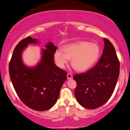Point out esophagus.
<instances>
[{
    "label": "esophagus",
    "mask_w": 130,
    "mask_h": 130,
    "mask_svg": "<svg viewBox=\"0 0 130 130\" xmlns=\"http://www.w3.org/2000/svg\"><path fill=\"white\" fill-rule=\"evenodd\" d=\"M67 78H68V79H69H69H72V78H73V76H72V74L70 73H68L67 74Z\"/></svg>",
    "instance_id": "esophagus-1"
}]
</instances>
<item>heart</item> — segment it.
<instances>
[{"mask_svg": "<svg viewBox=\"0 0 130 130\" xmlns=\"http://www.w3.org/2000/svg\"><path fill=\"white\" fill-rule=\"evenodd\" d=\"M63 53L57 50L54 53V60L59 68H65L69 60L71 65L79 72L88 70L95 64L99 58L100 48L98 43L87 41H79L65 45Z\"/></svg>", "mask_w": 130, "mask_h": 130, "instance_id": "b5f03b06", "label": "heart"}]
</instances>
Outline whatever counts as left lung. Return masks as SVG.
<instances>
[{
    "mask_svg": "<svg viewBox=\"0 0 130 130\" xmlns=\"http://www.w3.org/2000/svg\"><path fill=\"white\" fill-rule=\"evenodd\" d=\"M104 41L102 56L97 64L85 73L73 76L77 83L76 100L88 109H96L109 100L119 75L120 62L115 48L108 39L104 38Z\"/></svg>",
    "mask_w": 130,
    "mask_h": 130,
    "instance_id": "1",
    "label": "left lung"
}]
</instances>
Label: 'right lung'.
Returning a JSON list of instances; mask_svg holds the SVG:
<instances>
[{
  "instance_id": "1",
  "label": "right lung",
  "mask_w": 130,
  "mask_h": 130,
  "mask_svg": "<svg viewBox=\"0 0 130 130\" xmlns=\"http://www.w3.org/2000/svg\"><path fill=\"white\" fill-rule=\"evenodd\" d=\"M38 43V40L31 37L19 42L10 60L9 73L22 102L32 109L44 111L56 104L67 73L55 64L54 54L57 47L52 42L46 45V49H41L40 61L35 67L25 65L22 58L23 50L28 44Z\"/></svg>"
}]
</instances>
